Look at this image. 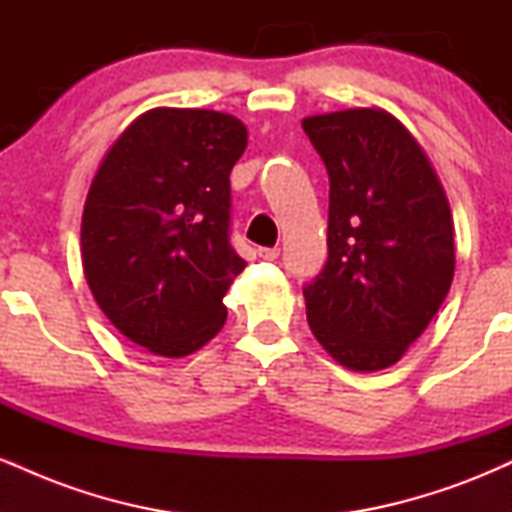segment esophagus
<instances>
[{"label": "esophagus", "mask_w": 512, "mask_h": 512, "mask_svg": "<svg viewBox=\"0 0 512 512\" xmlns=\"http://www.w3.org/2000/svg\"><path fill=\"white\" fill-rule=\"evenodd\" d=\"M257 255H260L264 262H274L276 257H279V248H260L257 250Z\"/></svg>", "instance_id": "1"}]
</instances>
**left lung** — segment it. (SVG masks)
<instances>
[{
  "label": "left lung",
  "mask_w": 512,
  "mask_h": 512,
  "mask_svg": "<svg viewBox=\"0 0 512 512\" xmlns=\"http://www.w3.org/2000/svg\"><path fill=\"white\" fill-rule=\"evenodd\" d=\"M330 175L327 264L305 284L315 339L349 370L397 363L448 296V197L409 129L380 108L305 117Z\"/></svg>",
  "instance_id": "1"
}]
</instances>
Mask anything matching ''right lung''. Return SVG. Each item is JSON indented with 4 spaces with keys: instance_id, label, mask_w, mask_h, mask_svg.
<instances>
[{
    "instance_id": "1",
    "label": "right lung",
    "mask_w": 512,
    "mask_h": 512,
    "mask_svg": "<svg viewBox=\"0 0 512 512\" xmlns=\"http://www.w3.org/2000/svg\"><path fill=\"white\" fill-rule=\"evenodd\" d=\"M248 146L238 117L154 108L110 146L81 216V260L96 303L156 356L202 349L226 322L245 269L231 245V175Z\"/></svg>"
}]
</instances>
